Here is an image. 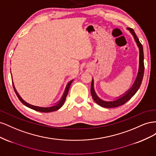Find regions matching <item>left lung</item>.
Returning <instances> with one entry per match:
<instances>
[{
  "label": "left lung",
  "instance_id": "8db88e82",
  "mask_svg": "<svg viewBox=\"0 0 156 156\" xmlns=\"http://www.w3.org/2000/svg\"><path fill=\"white\" fill-rule=\"evenodd\" d=\"M127 29L130 30V32L132 33V34H133V36L134 37V39L136 41V44H137L139 48V51H140L139 63H140V64H139V71L138 73L137 77H136L135 81L133 84V85L132 86V87L129 89V90H128L126 92V94L124 96L119 98L116 100L112 101H105L101 100L100 98H99L98 97L95 91H94V81L92 80V84H91V88H90L91 95L92 96V98L94 99V100L95 101V102L97 103V104H98L99 105H100L101 107H103L114 108V107H117L119 106L124 105V103H126L127 101H129L130 99L135 95V93L137 92V90L140 88V84H141V83H142V81H143V76H144V53H143V45L140 44V42L139 41L138 37L136 36L133 29H131V28H127Z\"/></svg>",
  "mask_w": 156,
  "mask_h": 156
}]
</instances>
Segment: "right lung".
<instances>
[{
    "instance_id": "right-lung-1",
    "label": "right lung",
    "mask_w": 156,
    "mask_h": 156,
    "mask_svg": "<svg viewBox=\"0 0 156 156\" xmlns=\"http://www.w3.org/2000/svg\"><path fill=\"white\" fill-rule=\"evenodd\" d=\"M73 81V80H72V81H69L68 84V85L66 87V88L65 90V92H64V95L62 98V99H61L60 101L57 103V104L54 105V106H52V107H37V106H34V105H30L29 104V103H28L27 102H25L24 100H23V99L20 96V95H19V94L17 92L15 88V87H14L13 84V89H14V91H15L16 94L17 96L18 97L19 100H20L21 101V102L23 103V105H25V106H27V107H29L30 108H32V109L33 110H35V111H40V112H52V111H57L58 109H59V108L62 107L64 103L65 102V100H66V96L68 95V91H69V87H70V85L71 84H72Z\"/></svg>"
}]
</instances>
